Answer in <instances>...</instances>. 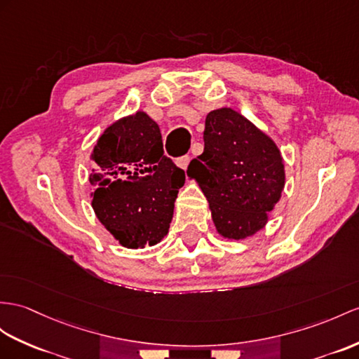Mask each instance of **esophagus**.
I'll return each mask as SVG.
<instances>
[{
    "instance_id": "obj_1",
    "label": "esophagus",
    "mask_w": 359,
    "mask_h": 359,
    "mask_svg": "<svg viewBox=\"0 0 359 359\" xmlns=\"http://www.w3.org/2000/svg\"><path fill=\"white\" fill-rule=\"evenodd\" d=\"M190 160H191V156L190 155H182V156H180V158H177V164L180 165L181 169H187V165H189V163H190Z\"/></svg>"
}]
</instances>
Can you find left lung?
<instances>
[{"mask_svg":"<svg viewBox=\"0 0 359 359\" xmlns=\"http://www.w3.org/2000/svg\"><path fill=\"white\" fill-rule=\"evenodd\" d=\"M187 175L204 191L216 230L234 241L266 224L285 186L276 143L231 108L208 112L204 152L191 160Z\"/></svg>","mask_w":359,"mask_h":359,"instance_id":"8db88e82","label":"left lung"}]
</instances>
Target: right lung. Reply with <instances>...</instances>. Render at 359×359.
I'll use <instances>...</instances> for the list:
<instances>
[{"label":"right lung","mask_w":359,"mask_h":359,"mask_svg":"<svg viewBox=\"0 0 359 359\" xmlns=\"http://www.w3.org/2000/svg\"><path fill=\"white\" fill-rule=\"evenodd\" d=\"M91 158L99 221L123 247L160 242L186 175L164 155L158 125L144 112L121 118L102 134Z\"/></svg>","instance_id":"1"}]
</instances>
